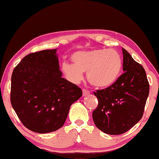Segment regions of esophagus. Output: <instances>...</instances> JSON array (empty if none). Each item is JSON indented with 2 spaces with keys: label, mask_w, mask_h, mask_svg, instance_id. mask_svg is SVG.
<instances>
[{
  "label": "esophagus",
  "mask_w": 159,
  "mask_h": 159,
  "mask_svg": "<svg viewBox=\"0 0 159 159\" xmlns=\"http://www.w3.org/2000/svg\"><path fill=\"white\" fill-rule=\"evenodd\" d=\"M89 94H90V91L86 90V89H82V95H83V96H86L87 95Z\"/></svg>",
  "instance_id": "34e87169"
}]
</instances>
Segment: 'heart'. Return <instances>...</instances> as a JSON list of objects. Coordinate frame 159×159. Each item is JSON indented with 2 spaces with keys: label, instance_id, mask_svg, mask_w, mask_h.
Returning a JSON list of instances; mask_svg holds the SVG:
<instances>
[{
  "label": "heart",
  "instance_id": "obj_1",
  "mask_svg": "<svg viewBox=\"0 0 159 159\" xmlns=\"http://www.w3.org/2000/svg\"><path fill=\"white\" fill-rule=\"evenodd\" d=\"M73 64L63 63L62 71L70 81L78 83L87 73L88 81L98 88H108L118 78L121 67L119 54L114 50L79 51L71 56Z\"/></svg>",
  "mask_w": 159,
  "mask_h": 159
}]
</instances>
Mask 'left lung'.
I'll return each instance as SVG.
<instances>
[{"label": "left lung", "mask_w": 159, "mask_h": 159, "mask_svg": "<svg viewBox=\"0 0 159 159\" xmlns=\"http://www.w3.org/2000/svg\"><path fill=\"white\" fill-rule=\"evenodd\" d=\"M122 52L125 72L111 86L94 92L98 100L93 112L95 125L114 135L127 132L140 120L149 94L144 68L125 49Z\"/></svg>", "instance_id": "obj_1"}]
</instances>
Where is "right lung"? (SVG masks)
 Returning a JSON list of instances; mask_svg holds the SVG:
<instances>
[{"label":"right lung","mask_w":159,"mask_h":159,"mask_svg":"<svg viewBox=\"0 0 159 159\" xmlns=\"http://www.w3.org/2000/svg\"><path fill=\"white\" fill-rule=\"evenodd\" d=\"M56 49L28 54L13 71L11 103L25 127L38 133L64 125L82 90L62 77Z\"/></svg>","instance_id":"1"}]
</instances>
